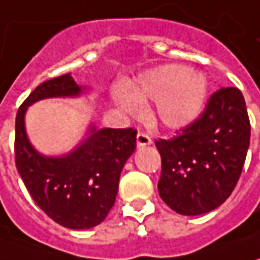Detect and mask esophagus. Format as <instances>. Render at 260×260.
Returning a JSON list of instances; mask_svg holds the SVG:
<instances>
[{
    "instance_id": "obj_1",
    "label": "esophagus",
    "mask_w": 260,
    "mask_h": 260,
    "mask_svg": "<svg viewBox=\"0 0 260 260\" xmlns=\"http://www.w3.org/2000/svg\"><path fill=\"white\" fill-rule=\"evenodd\" d=\"M152 143V139H150V136L145 133V132H140V133H137V146L139 147H143V146H149Z\"/></svg>"
}]
</instances>
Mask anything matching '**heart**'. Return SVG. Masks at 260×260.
I'll list each match as a JSON object with an SVG mask.
<instances>
[{"label":"heart","instance_id":"b5f03b06","mask_svg":"<svg viewBox=\"0 0 260 260\" xmlns=\"http://www.w3.org/2000/svg\"><path fill=\"white\" fill-rule=\"evenodd\" d=\"M207 82L204 76L175 65L160 66L142 75L117 95V104L128 115L142 113V104L156 101L153 118L166 128H181L192 123L204 107Z\"/></svg>","mask_w":260,"mask_h":260}]
</instances>
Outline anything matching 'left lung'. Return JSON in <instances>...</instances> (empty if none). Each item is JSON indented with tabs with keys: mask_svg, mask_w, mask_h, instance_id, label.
Listing matches in <instances>:
<instances>
[{
	"mask_svg": "<svg viewBox=\"0 0 260 260\" xmlns=\"http://www.w3.org/2000/svg\"><path fill=\"white\" fill-rule=\"evenodd\" d=\"M250 143V121L240 89L227 86L210 96L194 123L174 139L156 140L162 157L160 198L182 215H200L233 192Z\"/></svg>",
	"mask_w": 260,
	"mask_h": 260,
	"instance_id": "obj_1",
	"label": "left lung"
}]
</instances>
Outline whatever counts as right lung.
Returning a JSON list of instances; mask_svg holds the SVG:
<instances>
[{
	"instance_id": "obj_1",
	"label": "right lung",
	"mask_w": 260,
	"mask_h": 260,
	"mask_svg": "<svg viewBox=\"0 0 260 260\" xmlns=\"http://www.w3.org/2000/svg\"><path fill=\"white\" fill-rule=\"evenodd\" d=\"M82 89L71 74L49 79L25 98L15 117V166L27 191L53 221L74 230L91 229L105 220L137 135L135 128L96 130L92 125L74 152L59 157L40 155L27 139V107L45 98L78 96Z\"/></svg>"
}]
</instances>
